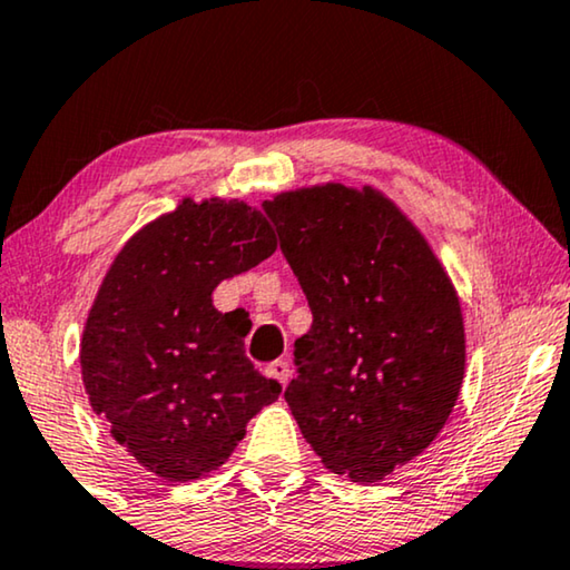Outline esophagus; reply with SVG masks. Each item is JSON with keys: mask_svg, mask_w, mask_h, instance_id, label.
<instances>
[{"mask_svg": "<svg viewBox=\"0 0 570 570\" xmlns=\"http://www.w3.org/2000/svg\"><path fill=\"white\" fill-rule=\"evenodd\" d=\"M264 373H267L269 379H275V381H279V384H287V379H291V365H287L285 361H275V363H269L267 368H264Z\"/></svg>", "mask_w": 570, "mask_h": 570, "instance_id": "esophagus-1", "label": "esophagus"}]
</instances>
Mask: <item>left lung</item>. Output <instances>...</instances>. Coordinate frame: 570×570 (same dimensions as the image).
Masks as SVG:
<instances>
[{
	"label": "left lung",
	"instance_id": "8db88e82",
	"mask_svg": "<svg viewBox=\"0 0 570 570\" xmlns=\"http://www.w3.org/2000/svg\"><path fill=\"white\" fill-rule=\"evenodd\" d=\"M314 324L285 402L326 470L376 482L431 446L464 379V318L407 215L363 186L264 202Z\"/></svg>",
	"mask_w": 570,
	"mask_h": 570
}]
</instances>
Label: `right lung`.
<instances>
[{
  "label": "right lung",
  "instance_id": "right-lung-1",
  "mask_svg": "<svg viewBox=\"0 0 570 570\" xmlns=\"http://www.w3.org/2000/svg\"><path fill=\"white\" fill-rule=\"evenodd\" d=\"M275 248L262 209L181 199L124 244L100 283L80 345L85 392L116 443L163 480L223 466L283 392L246 357L252 324L213 306L223 279Z\"/></svg>",
  "mask_w": 570,
  "mask_h": 570
}]
</instances>
